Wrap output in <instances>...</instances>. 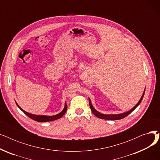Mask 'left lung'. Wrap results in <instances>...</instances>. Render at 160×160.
<instances>
[{
  "label": "left lung",
  "instance_id": "obj_1",
  "mask_svg": "<svg viewBox=\"0 0 160 160\" xmlns=\"http://www.w3.org/2000/svg\"><path fill=\"white\" fill-rule=\"evenodd\" d=\"M17 106L19 107V108L21 111H22V112L26 114L28 117H29L30 118L33 119L34 121H36L38 122H48V121H55L56 119H60L61 117L65 113L67 110V104L65 102V107L63 108V110H62V112H61L60 113H58L57 115H54L53 116H47V115H34V114H32L30 113H28L27 112L24 111L22 109L18 104V103L16 102Z\"/></svg>",
  "mask_w": 160,
  "mask_h": 160
}]
</instances>
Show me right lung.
Here are the masks:
<instances>
[{"label":"right lung","mask_w":160,"mask_h":160,"mask_svg":"<svg viewBox=\"0 0 160 160\" xmlns=\"http://www.w3.org/2000/svg\"><path fill=\"white\" fill-rule=\"evenodd\" d=\"M145 89L144 90V92L143 93H142V97L141 98H140L139 101L138 102V104L134 106L133 108H132L130 110L127 112H124V113H120V114H112V115H106V114H103V113H101L98 112V111H97L94 108V107L93 106V105H92L91 104V99L89 98V106H90V108H91V112H93V113L98 118H100V119H106V120H112V121H114V120H120V119H122L123 118H124V117H126L127 116H128L130 113H132L135 109L140 104L141 100H142V98H143L144 97V95H145Z\"/></svg>","instance_id":"1"}]
</instances>
